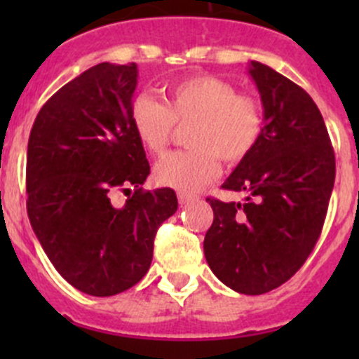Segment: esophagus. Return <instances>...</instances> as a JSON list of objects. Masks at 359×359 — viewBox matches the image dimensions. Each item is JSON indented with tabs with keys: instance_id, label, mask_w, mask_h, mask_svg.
Instances as JSON below:
<instances>
[{
	"instance_id": "34e87169",
	"label": "esophagus",
	"mask_w": 359,
	"mask_h": 359,
	"mask_svg": "<svg viewBox=\"0 0 359 359\" xmlns=\"http://www.w3.org/2000/svg\"><path fill=\"white\" fill-rule=\"evenodd\" d=\"M177 198H179L180 205H187V203H189V201L196 200V196H194V194L184 193V191H179V193H177Z\"/></svg>"
}]
</instances>
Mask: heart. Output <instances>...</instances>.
I'll return each instance as SVG.
<instances>
[{"instance_id":"obj_1","label":"heart","mask_w":359,"mask_h":359,"mask_svg":"<svg viewBox=\"0 0 359 359\" xmlns=\"http://www.w3.org/2000/svg\"><path fill=\"white\" fill-rule=\"evenodd\" d=\"M133 132L146 151L161 154L175 135L187 128L186 151L158 161L159 186L196 191L219 173V159L233 166L247 159L264 132V111L257 99L243 95L231 81L212 74H193L170 83L166 102L147 93L133 99Z\"/></svg>"}]
</instances>
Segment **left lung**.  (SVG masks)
Returning <instances> with one entry per match:
<instances>
[{"label": "left lung", "mask_w": 359, "mask_h": 359, "mask_svg": "<svg viewBox=\"0 0 359 359\" xmlns=\"http://www.w3.org/2000/svg\"><path fill=\"white\" fill-rule=\"evenodd\" d=\"M264 106L260 142L222 184L245 203L206 198L203 248L217 278L245 295L281 287L313 252L335 182V154L309 93L269 66L250 64Z\"/></svg>", "instance_id": "left-lung-1"}]
</instances>
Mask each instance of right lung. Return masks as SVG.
Listing matches in <instances>:
<instances>
[{
	"label": "right lung",
	"mask_w": 359,
	"mask_h": 359,
	"mask_svg": "<svg viewBox=\"0 0 359 359\" xmlns=\"http://www.w3.org/2000/svg\"><path fill=\"white\" fill-rule=\"evenodd\" d=\"M137 74L133 62L90 67L46 100L29 135L32 231L60 276L88 295L139 283L159 226L177 212L173 189H142L151 168L130 118ZM118 190L129 193L123 207L111 205Z\"/></svg>",
	"instance_id": "right-lung-1"
}]
</instances>
